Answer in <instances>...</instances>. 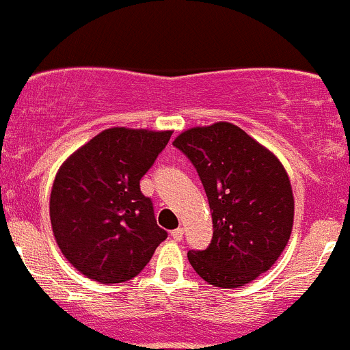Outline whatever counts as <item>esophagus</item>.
I'll list each match as a JSON object with an SVG mask.
<instances>
[{
  "label": "esophagus",
  "mask_w": 350,
  "mask_h": 350,
  "mask_svg": "<svg viewBox=\"0 0 350 350\" xmlns=\"http://www.w3.org/2000/svg\"><path fill=\"white\" fill-rule=\"evenodd\" d=\"M172 238H174L175 241H180L183 238V230L182 228H176V230L172 231Z\"/></svg>",
  "instance_id": "1"
}]
</instances>
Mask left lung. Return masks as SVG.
Returning <instances> with one entry per match:
<instances>
[{
  "label": "left lung",
  "instance_id": "8db88e82",
  "mask_svg": "<svg viewBox=\"0 0 350 350\" xmlns=\"http://www.w3.org/2000/svg\"><path fill=\"white\" fill-rule=\"evenodd\" d=\"M197 170L213 216L206 250L187 254L216 288L248 284L274 265L293 230L294 199L281 161L230 122L193 127L174 141Z\"/></svg>",
  "mask_w": 350,
  "mask_h": 350
}]
</instances>
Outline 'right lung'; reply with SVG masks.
<instances>
[{"label": "right lung", "instance_id": "obj_1", "mask_svg": "<svg viewBox=\"0 0 350 350\" xmlns=\"http://www.w3.org/2000/svg\"><path fill=\"white\" fill-rule=\"evenodd\" d=\"M172 131L113 127L72 153L51 192V224L62 255L102 284L136 278L168 233L157 224L139 180Z\"/></svg>", "mask_w": 350, "mask_h": 350}]
</instances>
